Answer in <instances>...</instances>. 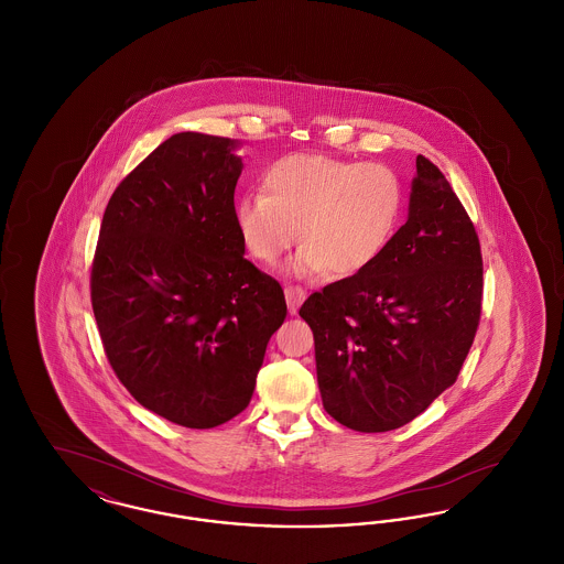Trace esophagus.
Returning <instances> with one entry per match:
<instances>
[{"instance_id": "esophagus-1", "label": "esophagus", "mask_w": 564, "mask_h": 564, "mask_svg": "<svg viewBox=\"0 0 564 564\" xmlns=\"http://www.w3.org/2000/svg\"><path fill=\"white\" fill-rule=\"evenodd\" d=\"M304 297H306V292H304V288H300V285H294V283L285 285V300H288L290 313H295V311L300 308V304L304 302Z\"/></svg>"}]
</instances>
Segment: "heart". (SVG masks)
<instances>
[{
  "instance_id": "heart-1",
  "label": "heart",
  "mask_w": 564,
  "mask_h": 564,
  "mask_svg": "<svg viewBox=\"0 0 564 564\" xmlns=\"http://www.w3.org/2000/svg\"><path fill=\"white\" fill-rule=\"evenodd\" d=\"M403 205L402 177L389 164L295 152L270 164L262 192L242 194L235 224L262 264H274L302 239L295 274L352 276L389 249Z\"/></svg>"
}]
</instances>
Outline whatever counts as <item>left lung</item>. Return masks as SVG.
<instances>
[{
    "mask_svg": "<svg viewBox=\"0 0 564 564\" xmlns=\"http://www.w3.org/2000/svg\"><path fill=\"white\" fill-rule=\"evenodd\" d=\"M482 251L444 173L416 156L408 221L382 258L308 295L323 408L364 433L402 427L455 384L482 313Z\"/></svg>",
    "mask_w": 564,
    "mask_h": 564,
    "instance_id": "8db88e82",
    "label": "left lung"
}]
</instances>
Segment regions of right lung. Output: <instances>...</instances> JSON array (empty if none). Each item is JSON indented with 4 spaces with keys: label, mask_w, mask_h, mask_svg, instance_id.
Returning <instances> with one entry per match:
<instances>
[{
    "label": "right lung",
    "mask_w": 564,
    "mask_h": 564,
    "mask_svg": "<svg viewBox=\"0 0 564 564\" xmlns=\"http://www.w3.org/2000/svg\"><path fill=\"white\" fill-rule=\"evenodd\" d=\"M228 137L177 133L109 198L90 302L109 366L162 419L209 430L253 395L285 295L242 253Z\"/></svg>",
    "instance_id": "add662e5"
}]
</instances>
